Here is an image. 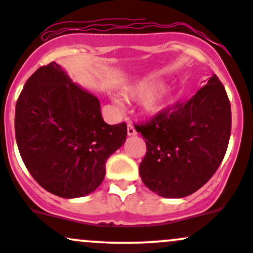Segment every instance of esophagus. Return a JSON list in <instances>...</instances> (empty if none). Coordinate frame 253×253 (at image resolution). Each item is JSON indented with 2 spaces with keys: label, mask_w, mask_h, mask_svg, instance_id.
<instances>
[{
  "label": "esophagus",
  "mask_w": 253,
  "mask_h": 253,
  "mask_svg": "<svg viewBox=\"0 0 253 253\" xmlns=\"http://www.w3.org/2000/svg\"><path fill=\"white\" fill-rule=\"evenodd\" d=\"M127 134L128 136H136L137 134L136 128H134V126L132 124H128V126H127Z\"/></svg>",
  "instance_id": "1"
}]
</instances>
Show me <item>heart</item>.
<instances>
[{
  "label": "heart",
  "instance_id": "heart-1",
  "mask_svg": "<svg viewBox=\"0 0 253 253\" xmlns=\"http://www.w3.org/2000/svg\"><path fill=\"white\" fill-rule=\"evenodd\" d=\"M162 86V81H158V79H145V81H141L134 84V85H132L128 89V91H127V95L131 99H133V100H145V99H148L144 104L145 110L149 112V114H157V112L162 111L167 104L172 101V99L176 95L174 90H167L158 94V95L152 98L151 96L154 95ZM115 103L121 104V101L119 99H115Z\"/></svg>",
  "mask_w": 253,
  "mask_h": 253
}]
</instances>
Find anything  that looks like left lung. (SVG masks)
I'll return each mask as SVG.
<instances>
[{
  "mask_svg": "<svg viewBox=\"0 0 253 253\" xmlns=\"http://www.w3.org/2000/svg\"><path fill=\"white\" fill-rule=\"evenodd\" d=\"M147 153L139 164L145 186L165 198H182L214 175L228 149L231 108L215 75L186 103L136 125Z\"/></svg>",
  "mask_w": 253,
  "mask_h": 253,
  "instance_id": "left-lung-1",
  "label": "left lung"
}]
</instances>
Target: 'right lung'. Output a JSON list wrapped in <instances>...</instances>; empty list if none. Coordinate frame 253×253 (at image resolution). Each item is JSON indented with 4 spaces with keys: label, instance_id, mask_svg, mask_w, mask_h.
<instances>
[{
    "label": "right lung",
    "instance_id": "1",
    "mask_svg": "<svg viewBox=\"0 0 253 253\" xmlns=\"http://www.w3.org/2000/svg\"><path fill=\"white\" fill-rule=\"evenodd\" d=\"M14 128L28 171L62 198L95 191L105 177V162L127 137V125L106 124L99 99L56 62L38 68L24 84Z\"/></svg>",
    "mask_w": 253,
    "mask_h": 253
}]
</instances>
